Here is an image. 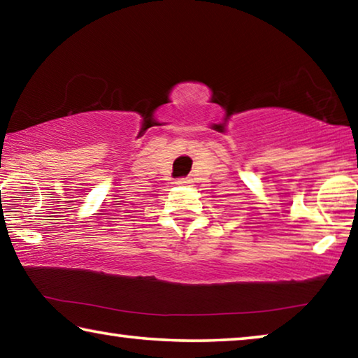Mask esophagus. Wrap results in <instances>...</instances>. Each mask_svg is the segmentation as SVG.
<instances>
[{"label": "esophagus", "mask_w": 358, "mask_h": 358, "mask_svg": "<svg viewBox=\"0 0 358 358\" xmlns=\"http://www.w3.org/2000/svg\"><path fill=\"white\" fill-rule=\"evenodd\" d=\"M175 183L180 185V186H187V185L191 183V180H187V178H178L177 181H175Z\"/></svg>", "instance_id": "obj_1"}]
</instances>
